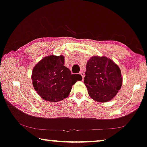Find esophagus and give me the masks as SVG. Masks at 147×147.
<instances>
[{
    "instance_id": "34e87169",
    "label": "esophagus",
    "mask_w": 147,
    "mask_h": 147,
    "mask_svg": "<svg viewBox=\"0 0 147 147\" xmlns=\"http://www.w3.org/2000/svg\"><path fill=\"white\" fill-rule=\"evenodd\" d=\"M80 75L82 76V79L84 80V76H85V75H84V72L83 71H81L80 72Z\"/></svg>"
}]
</instances>
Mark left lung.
Segmentation results:
<instances>
[{
	"label": "left lung",
	"mask_w": 147,
	"mask_h": 147,
	"mask_svg": "<svg viewBox=\"0 0 147 147\" xmlns=\"http://www.w3.org/2000/svg\"><path fill=\"white\" fill-rule=\"evenodd\" d=\"M84 84L90 97L96 101L106 102L115 96L122 83L119 67L106 57L94 56L86 65Z\"/></svg>",
	"instance_id": "left-lung-1"
}]
</instances>
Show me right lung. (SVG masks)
<instances>
[{"mask_svg":"<svg viewBox=\"0 0 147 147\" xmlns=\"http://www.w3.org/2000/svg\"><path fill=\"white\" fill-rule=\"evenodd\" d=\"M33 86L37 93L49 102H59L67 98L72 86L82 80L80 74H71L64 65L63 55H49L42 59L33 69Z\"/></svg>","mask_w":147,"mask_h":147,"instance_id":"add662e5","label":"right lung"}]
</instances>
